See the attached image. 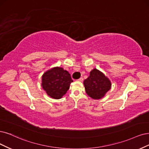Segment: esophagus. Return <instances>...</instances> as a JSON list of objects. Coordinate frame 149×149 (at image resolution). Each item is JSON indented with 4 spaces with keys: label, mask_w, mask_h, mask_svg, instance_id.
<instances>
[{
    "label": "esophagus",
    "mask_w": 149,
    "mask_h": 149,
    "mask_svg": "<svg viewBox=\"0 0 149 149\" xmlns=\"http://www.w3.org/2000/svg\"><path fill=\"white\" fill-rule=\"evenodd\" d=\"M78 80L80 81H84V78L83 77H80Z\"/></svg>",
    "instance_id": "1"
}]
</instances>
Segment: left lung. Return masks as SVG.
<instances>
[{"instance_id":"obj_1","label":"left lung","mask_w":149,"mask_h":149,"mask_svg":"<svg viewBox=\"0 0 149 149\" xmlns=\"http://www.w3.org/2000/svg\"><path fill=\"white\" fill-rule=\"evenodd\" d=\"M86 94L94 100H100L111 89V82L101 71L93 69L90 76L84 80Z\"/></svg>"}]
</instances>
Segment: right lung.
Segmentation results:
<instances>
[{"label": "right lung", "instance_id": "right-lung-1", "mask_svg": "<svg viewBox=\"0 0 149 149\" xmlns=\"http://www.w3.org/2000/svg\"><path fill=\"white\" fill-rule=\"evenodd\" d=\"M72 81L69 72L59 67L47 70L42 77L43 89L49 96L56 100L65 94Z\"/></svg>", "mask_w": 149, "mask_h": 149}]
</instances>
